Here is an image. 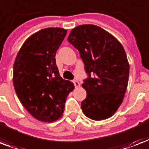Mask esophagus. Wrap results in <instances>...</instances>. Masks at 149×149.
Returning a JSON list of instances; mask_svg holds the SVG:
<instances>
[{
    "mask_svg": "<svg viewBox=\"0 0 149 149\" xmlns=\"http://www.w3.org/2000/svg\"><path fill=\"white\" fill-rule=\"evenodd\" d=\"M73 84H74V86H75V87H76V88H78V87L80 86L79 83L78 82L77 80H74V81H73Z\"/></svg>",
    "mask_w": 149,
    "mask_h": 149,
    "instance_id": "1",
    "label": "esophagus"
}]
</instances>
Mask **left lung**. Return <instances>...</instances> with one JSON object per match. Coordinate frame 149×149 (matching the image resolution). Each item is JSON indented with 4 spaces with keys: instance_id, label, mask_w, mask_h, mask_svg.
Listing matches in <instances>:
<instances>
[{
    "instance_id": "1",
    "label": "left lung",
    "mask_w": 149,
    "mask_h": 149,
    "mask_svg": "<svg viewBox=\"0 0 149 149\" xmlns=\"http://www.w3.org/2000/svg\"><path fill=\"white\" fill-rule=\"evenodd\" d=\"M68 40L79 52L89 75L82 84L87 91L83 112L97 121L111 117L122 104L128 84L130 65L124 48L112 34L91 24L73 28Z\"/></svg>"
}]
</instances>
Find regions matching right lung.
<instances>
[{
    "mask_svg": "<svg viewBox=\"0 0 149 149\" xmlns=\"http://www.w3.org/2000/svg\"><path fill=\"white\" fill-rule=\"evenodd\" d=\"M62 28H46L28 37L13 65V85L19 101L37 120L52 123L62 116L74 84L60 77L55 54L66 36Z\"/></svg>",
    "mask_w": 149,
    "mask_h": 149,
    "instance_id": "1",
    "label": "right lung"
}]
</instances>
